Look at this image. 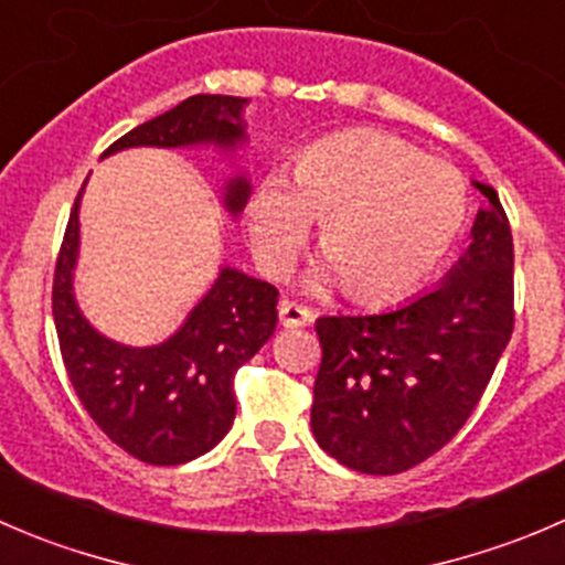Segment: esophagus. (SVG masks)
<instances>
[{"instance_id":"obj_1","label":"esophagus","mask_w":565,"mask_h":565,"mask_svg":"<svg viewBox=\"0 0 565 565\" xmlns=\"http://www.w3.org/2000/svg\"><path fill=\"white\" fill-rule=\"evenodd\" d=\"M312 312L305 305H296V301H280V323L282 327H305L310 323Z\"/></svg>"}]
</instances>
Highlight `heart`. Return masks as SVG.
Listing matches in <instances>:
<instances>
[{
  "label": "heart",
  "mask_w": 565,
  "mask_h": 565,
  "mask_svg": "<svg viewBox=\"0 0 565 565\" xmlns=\"http://www.w3.org/2000/svg\"><path fill=\"white\" fill-rule=\"evenodd\" d=\"M467 209V183L454 164L393 134L351 131L310 145L290 181L266 175L247 200V233L260 269L282 277L318 220L327 264L312 288L343 282L351 299L382 305L445 264Z\"/></svg>",
  "instance_id": "b5f03b06"
}]
</instances>
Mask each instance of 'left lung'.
Listing matches in <instances>:
<instances>
[{
    "label": "left lung",
    "mask_w": 565,
    "mask_h": 565,
    "mask_svg": "<svg viewBox=\"0 0 565 565\" xmlns=\"http://www.w3.org/2000/svg\"><path fill=\"white\" fill-rule=\"evenodd\" d=\"M478 211L472 244L428 294L373 316L316 321V443L349 470L395 475L459 434L513 332V238L500 198Z\"/></svg>",
    "instance_id": "left-lung-1"
}]
</instances>
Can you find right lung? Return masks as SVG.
<instances>
[{
    "label": "right lung",
    "mask_w": 565,
    "mask_h": 565,
    "mask_svg": "<svg viewBox=\"0 0 565 565\" xmlns=\"http://www.w3.org/2000/svg\"><path fill=\"white\" fill-rule=\"evenodd\" d=\"M247 104L236 95H192L122 134L104 156L142 145L236 150L247 139L242 120ZM249 189L247 175L227 181L225 209L233 216L244 211ZM82 192L65 227L52 290L65 371L87 415L117 448L145 465H186L231 431L236 417L233 379L275 334L277 288L225 266L183 327L164 343L145 349L115 343L95 332L74 296Z\"/></svg>",
    "instance_id": "right-lung-1"
}]
</instances>
